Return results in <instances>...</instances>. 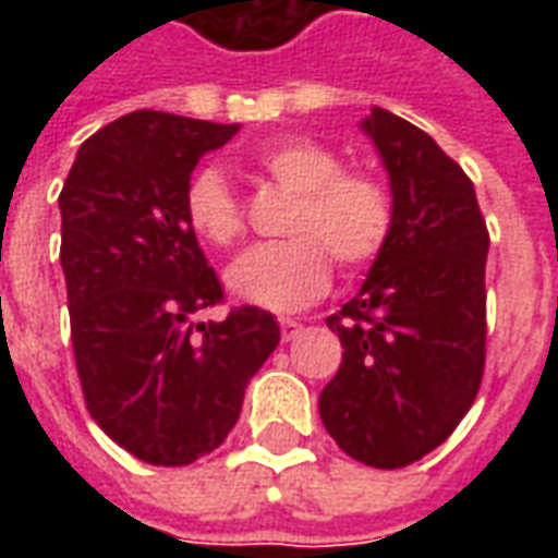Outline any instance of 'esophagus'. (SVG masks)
Wrapping results in <instances>:
<instances>
[{"instance_id":"1","label":"esophagus","mask_w":558,"mask_h":558,"mask_svg":"<svg viewBox=\"0 0 558 558\" xmlns=\"http://www.w3.org/2000/svg\"><path fill=\"white\" fill-rule=\"evenodd\" d=\"M280 335H283V340H295L299 335H302V323H299V319H290V316H283V319H280Z\"/></svg>"}]
</instances>
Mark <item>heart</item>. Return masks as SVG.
<instances>
[{
  "label": "heart",
  "instance_id": "b5f03b06",
  "mask_svg": "<svg viewBox=\"0 0 558 558\" xmlns=\"http://www.w3.org/2000/svg\"><path fill=\"white\" fill-rule=\"evenodd\" d=\"M247 163L295 194L287 218L290 239L256 244L227 268L232 299L266 311H302L331 283V259L359 271L386 251L395 208L379 179L343 170L335 148L314 137L268 140ZM184 220L211 247H232L242 235V206L215 167L184 187Z\"/></svg>",
  "mask_w": 558,
  "mask_h": 558
}]
</instances>
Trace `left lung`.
I'll return each instance as SVG.
<instances>
[{
	"label": "left lung",
	"mask_w": 558,
	"mask_h": 558,
	"mask_svg": "<svg viewBox=\"0 0 558 558\" xmlns=\"http://www.w3.org/2000/svg\"><path fill=\"white\" fill-rule=\"evenodd\" d=\"M391 182L395 223L359 295L326 319L343 362L319 395L331 439L376 469L442 445L478 395L487 340V223L460 163L407 119L362 122Z\"/></svg>",
	"instance_id": "8db88e82"
}]
</instances>
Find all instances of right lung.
Masks as SVG:
<instances>
[{"label": "right lung", "mask_w": 558, "mask_h": 558, "mask_svg": "<svg viewBox=\"0 0 558 558\" xmlns=\"http://www.w3.org/2000/svg\"><path fill=\"white\" fill-rule=\"evenodd\" d=\"M239 125L137 110L80 146L59 194L71 343L86 410L151 466H187L235 427L244 388L280 343L275 316L232 307L184 220L199 158Z\"/></svg>", "instance_id": "right-lung-1"}]
</instances>
